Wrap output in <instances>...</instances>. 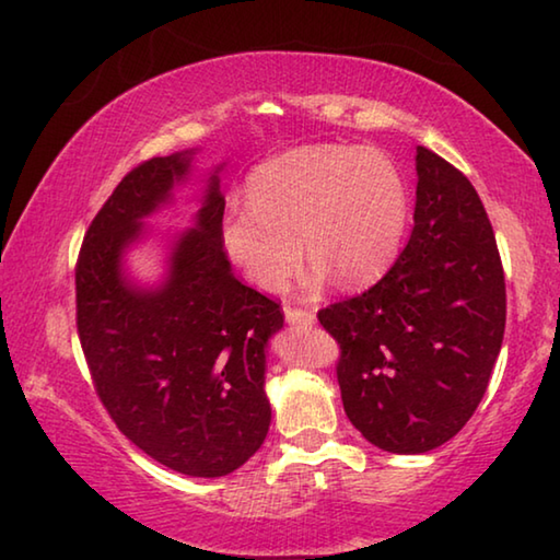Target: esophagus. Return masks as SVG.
Returning <instances> with one entry per match:
<instances>
[{"mask_svg": "<svg viewBox=\"0 0 560 560\" xmlns=\"http://www.w3.org/2000/svg\"><path fill=\"white\" fill-rule=\"evenodd\" d=\"M287 324L289 326H301V328H311L316 324V316L306 308H287Z\"/></svg>", "mask_w": 560, "mask_h": 560, "instance_id": "esophagus-1", "label": "esophagus"}]
</instances>
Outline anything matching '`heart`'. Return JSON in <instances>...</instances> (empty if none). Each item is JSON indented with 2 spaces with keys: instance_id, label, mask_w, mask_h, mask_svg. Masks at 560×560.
I'll use <instances>...</instances> for the list:
<instances>
[{
  "instance_id": "b5f03b06",
  "label": "heart",
  "mask_w": 560,
  "mask_h": 560,
  "mask_svg": "<svg viewBox=\"0 0 560 560\" xmlns=\"http://www.w3.org/2000/svg\"><path fill=\"white\" fill-rule=\"evenodd\" d=\"M407 214L402 173L381 150L303 145L254 170L246 205H230L222 217V244L264 293L287 289L301 246L316 261L311 283L334 273L343 287H358L395 259Z\"/></svg>"
}]
</instances>
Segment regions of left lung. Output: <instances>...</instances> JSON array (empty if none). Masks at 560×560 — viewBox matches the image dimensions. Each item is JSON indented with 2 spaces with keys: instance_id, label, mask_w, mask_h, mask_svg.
<instances>
[{
  "instance_id": "8db88e82",
  "label": "left lung",
  "mask_w": 560,
  "mask_h": 560,
  "mask_svg": "<svg viewBox=\"0 0 560 560\" xmlns=\"http://www.w3.org/2000/svg\"><path fill=\"white\" fill-rule=\"evenodd\" d=\"M410 242L368 291L318 311L340 343L348 420L393 454L452 440L477 410L504 340L506 287L477 189L417 148Z\"/></svg>"
}]
</instances>
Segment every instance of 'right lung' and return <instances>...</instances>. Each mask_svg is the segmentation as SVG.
<instances>
[{
    "label": "right lung",
    "mask_w": 560,
    "mask_h": 560,
    "mask_svg": "<svg viewBox=\"0 0 560 560\" xmlns=\"http://www.w3.org/2000/svg\"><path fill=\"white\" fill-rule=\"evenodd\" d=\"M192 158L195 150L153 158L113 189L75 264V324L118 430L167 469L224 477L267 440V346L283 314L232 273L222 165L207 177L195 226L170 242L163 281L143 287L126 269V254L148 236L145 220L173 202Z\"/></svg>",
    "instance_id": "1"
}]
</instances>
